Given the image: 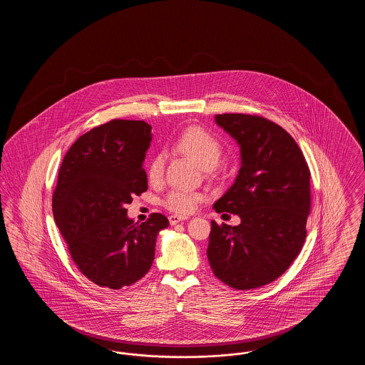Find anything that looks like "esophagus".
Here are the masks:
<instances>
[{
  "label": "esophagus",
  "mask_w": 365,
  "mask_h": 365,
  "mask_svg": "<svg viewBox=\"0 0 365 365\" xmlns=\"http://www.w3.org/2000/svg\"><path fill=\"white\" fill-rule=\"evenodd\" d=\"M168 219H170V223L174 226V225L182 222V220H187L189 217L187 216H180V215H171Z\"/></svg>",
  "instance_id": "esophagus-1"
}]
</instances>
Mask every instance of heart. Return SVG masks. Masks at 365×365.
<instances>
[{
	"instance_id": "1",
	"label": "heart",
	"mask_w": 365,
	"mask_h": 365,
	"mask_svg": "<svg viewBox=\"0 0 365 365\" xmlns=\"http://www.w3.org/2000/svg\"><path fill=\"white\" fill-rule=\"evenodd\" d=\"M175 146L182 153L195 160L204 170H212L216 167L223 153L222 142L201 127H190L185 130L176 139ZM164 171L165 156L163 153H157L156 156L152 157L148 165L149 180L152 183H160L164 178ZM202 200L204 195L198 191L174 187L163 197L161 204L175 213H190Z\"/></svg>"
}]
</instances>
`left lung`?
Segmentation results:
<instances>
[{
  "instance_id": "1",
  "label": "left lung",
  "mask_w": 365,
  "mask_h": 365,
  "mask_svg": "<svg viewBox=\"0 0 365 365\" xmlns=\"http://www.w3.org/2000/svg\"><path fill=\"white\" fill-rule=\"evenodd\" d=\"M216 123L237 139L242 164L235 183L213 205L241 217L209 234V265L237 290L268 284L292 265L307 237L311 171L293 137L259 115L223 113Z\"/></svg>"
}]
</instances>
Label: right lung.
<instances>
[{
  "instance_id": "right-lung-1",
  "label": "right lung",
  "mask_w": 365,
  "mask_h": 365,
  "mask_svg": "<svg viewBox=\"0 0 365 365\" xmlns=\"http://www.w3.org/2000/svg\"><path fill=\"white\" fill-rule=\"evenodd\" d=\"M150 140L143 120L91 128L66 153L53 192V216L71 259L88 280L112 290L148 274L157 234L170 225L161 213L134 223L124 208L148 190L142 163Z\"/></svg>"
}]
</instances>
